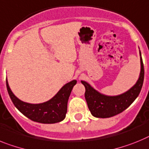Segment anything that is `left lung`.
<instances>
[{
	"label": "left lung",
	"mask_w": 149,
	"mask_h": 149,
	"mask_svg": "<svg viewBox=\"0 0 149 149\" xmlns=\"http://www.w3.org/2000/svg\"><path fill=\"white\" fill-rule=\"evenodd\" d=\"M141 71L136 83L127 92L118 96H106L94 90L88 83L81 81L85 88V97L92 116L96 118H110L125 110L136 100L141 91L144 80V66L140 53Z\"/></svg>",
	"instance_id": "left-lung-1"
}]
</instances>
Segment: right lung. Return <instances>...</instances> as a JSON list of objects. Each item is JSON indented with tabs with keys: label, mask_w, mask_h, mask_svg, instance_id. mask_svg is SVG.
Masks as SVG:
<instances>
[{
	"label": "right lung",
	"mask_w": 149,
	"mask_h": 149,
	"mask_svg": "<svg viewBox=\"0 0 149 149\" xmlns=\"http://www.w3.org/2000/svg\"><path fill=\"white\" fill-rule=\"evenodd\" d=\"M6 88L10 99L15 107L24 116L36 122L42 124H54L63 121L67 111V102L71 91L76 84L73 80L64 85L58 94L50 100L40 104H31L23 102L13 94L6 79Z\"/></svg>",
	"instance_id": "1"
}]
</instances>
